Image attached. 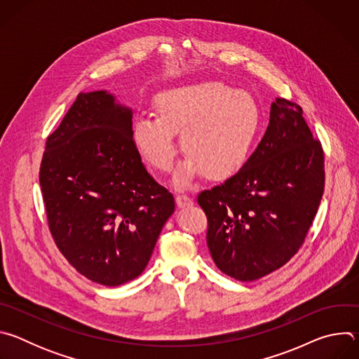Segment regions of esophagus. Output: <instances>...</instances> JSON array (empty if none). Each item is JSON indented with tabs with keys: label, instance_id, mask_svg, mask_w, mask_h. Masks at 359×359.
<instances>
[{
	"label": "esophagus",
	"instance_id": "1",
	"mask_svg": "<svg viewBox=\"0 0 359 359\" xmlns=\"http://www.w3.org/2000/svg\"><path fill=\"white\" fill-rule=\"evenodd\" d=\"M176 203H177V206L182 208V209L183 208H190L193 204V198H190L187 194L182 193V194L176 196Z\"/></svg>",
	"mask_w": 359,
	"mask_h": 359
}]
</instances>
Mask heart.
<instances>
[{"instance_id": "obj_1", "label": "heart", "mask_w": 359, "mask_h": 359, "mask_svg": "<svg viewBox=\"0 0 359 359\" xmlns=\"http://www.w3.org/2000/svg\"><path fill=\"white\" fill-rule=\"evenodd\" d=\"M156 116L137 118L132 140L142 159L155 170L169 172L177 155L175 133L187 156L175 175L177 187H189L203 173L223 182L248 163L260 128L254 99L222 82H203L161 92Z\"/></svg>"}]
</instances>
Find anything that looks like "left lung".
Here are the masks:
<instances>
[{"label": "left lung", "instance_id": "obj_1", "mask_svg": "<svg viewBox=\"0 0 359 359\" xmlns=\"http://www.w3.org/2000/svg\"><path fill=\"white\" fill-rule=\"evenodd\" d=\"M324 183L320 140L301 107L277 97L267 130L244 169L197 197L219 270L254 281L290 262L313 224Z\"/></svg>", "mask_w": 359, "mask_h": 359}]
</instances>
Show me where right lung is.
<instances>
[{"mask_svg": "<svg viewBox=\"0 0 359 359\" xmlns=\"http://www.w3.org/2000/svg\"><path fill=\"white\" fill-rule=\"evenodd\" d=\"M39 184L50 234L93 283L116 287L147 266L175 198L142 163L132 109L107 90L79 93L46 139Z\"/></svg>", "mask_w": 359, "mask_h": 359, "instance_id": "1", "label": "right lung"}]
</instances>
